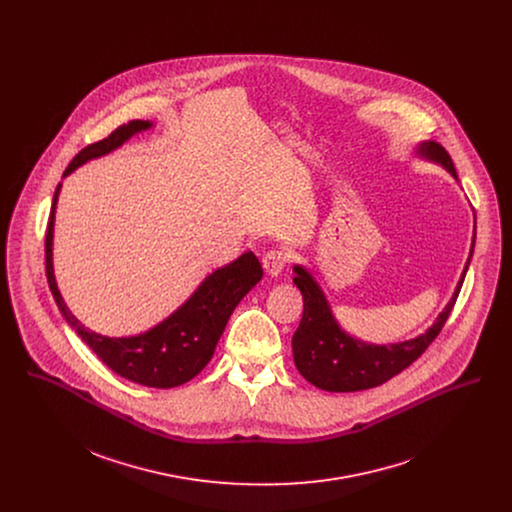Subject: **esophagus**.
<instances>
[{"label": "esophagus", "instance_id": "34e87169", "mask_svg": "<svg viewBox=\"0 0 512 512\" xmlns=\"http://www.w3.org/2000/svg\"><path fill=\"white\" fill-rule=\"evenodd\" d=\"M290 260V254L286 250H270L264 258H262V266L266 270L268 276L272 278H278L282 274V270L286 268Z\"/></svg>", "mask_w": 512, "mask_h": 512}]
</instances>
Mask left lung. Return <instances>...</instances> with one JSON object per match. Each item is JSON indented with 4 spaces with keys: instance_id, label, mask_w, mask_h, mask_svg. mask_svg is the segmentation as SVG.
I'll list each match as a JSON object with an SVG mask.
<instances>
[{
    "instance_id": "1",
    "label": "left lung",
    "mask_w": 512,
    "mask_h": 512,
    "mask_svg": "<svg viewBox=\"0 0 512 512\" xmlns=\"http://www.w3.org/2000/svg\"><path fill=\"white\" fill-rule=\"evenodd\" d=\"M416 155L426 161L438 163L457 181L453 161L438 142H420L416 147ZM473 248L475 226L463 274L434 325L414 339L390 345H372L347 333L335 319L331 303L313 274L305 266L295 264L293 284L303 295V317L292 339L293 363L299 374L313 386L327 392H357L380 386L404 368H408L430 347V343L438 337L443 323L447 321L451 307L463 286Z\"/></svg>"
}]
</instances>
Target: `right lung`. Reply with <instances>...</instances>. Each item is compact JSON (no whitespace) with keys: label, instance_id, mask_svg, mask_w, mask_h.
Masks as SVG:
<instances>
[{"label":"right lung","instance_id":"1","mask_svg":"<svg viewBox=\"0 0 512 512\" xmlns=\"http://www.w3.org/2000/svg\"><path fill=\"white\" fill-rule=\"evenodd\" d=\"M149 128H153V122L149 120H132L130 124L120 126L102 142L78 151L63 177L71 175L74 169L92 159L112 153ZM61 187L63 183H59L53 197L45 238V260L49 288L63 317L73 327L74 333L96 353V357L122 378L151 388H175L189 382L213 359L220 335L234 307L262 280V266L258 258L252 252H244L234 262L215 270L183 305L144 333L130 337H106L94 333L71 313L55 280L53 232Z\"/></svg>","mask_w":512,"mask_h":512}]
</instances>
